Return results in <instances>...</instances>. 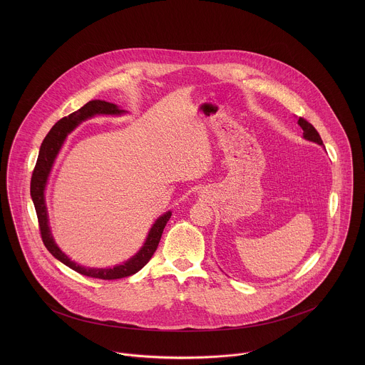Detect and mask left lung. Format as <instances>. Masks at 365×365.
<instances>
[{
  "label": "left lung",
  "mask_w": 365,
  "mask_h": 365,
  "mask_svg": "<svg viewBox=\"0 0 365 365\" xmlns=\"http://www.w3.org/2000/svg\"><path fill=\"white\" fill-rule=\"evenodd\" d=\"M298 123H299V126L302 128V130H304V138L305 139H308V140H311V142H314V143H317V145H323V142H322V139H320V135L317 133V130L313 128L312 123H309L307 119H304V118H299L298 119Z\"/></svg>",
  "instance_id": "1"
}]
</instances>
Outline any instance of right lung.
Returning <instances> with one entry per match:
<instances>
[{
    "instance_id": "obj_1",
    "label": "right lung",
    "mask_w": 365,
    "mask_h": 365,
    "mask_svg": "<svg viewBox=\"0 0 365 365\" xmlns=\"http://www.w3.org/2000/svg\"><path fill=\"white\" fill-rule=\"evenodd\" d=\"M122 109H118V106L110 103H105V101H90L84 105L83 108H80L78 110L70 113L68 116L61 118L60 120L56 122V125L51 129V132L46 135V138L43 139V143L41 146L39 150V156L36 165L34 168L32 173V178H31V197L34 201V205L36 209V215H38V222H39V230H41V236L43 240V245L46 246V249L52 253L57 260L61 261L63 264H66L67 267H70L71 269L86 275V277H91V278H98V279H118V278H123V277H129L132 274H136L139 269H142L149 260L152 259V256L155 255L158 246V242L161 239L163 230L171 216V212L164 213L163 216H160L156 220V223L153 225V227L149 232V236L146 239L145 246L140 249V252L133 256L129 261H126L125 264L116 265L113 268H86L78 265L77 262L70 260L54 243L53 240L52 233L49 229V223H48V210H46V204H45V187L48 182V177L49 173L52 170L53 161L57 156L66 136L83 120H86L87 118H91L94 115H119L122 113Z\"/></svg>"
}]
</instances>
